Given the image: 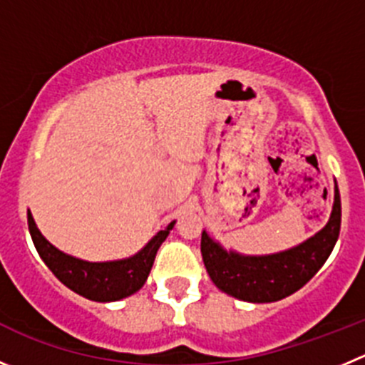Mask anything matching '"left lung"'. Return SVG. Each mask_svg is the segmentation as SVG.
Here are the masks:
<instances>
[{"label":"left lung","mask_w":365,"mask_h":365,"mask_svg":"<svg viewBox=\"0 0 365 365\" xmlns=\"http://www.w3.org/2000/svg\"><path fill=\"white\" fill-rule=\"evenodd\" d=\"M341 232V195L329 222L304 244L270 256H240L215 244L207 232L200 238V252L211 281L222 292L249 303H272L297 292L324 265Z\"/></svg>","instance_id":"8db88e82"}]
</instances>
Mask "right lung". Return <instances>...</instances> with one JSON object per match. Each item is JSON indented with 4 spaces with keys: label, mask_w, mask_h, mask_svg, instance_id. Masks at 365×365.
Wrapping results in <instances>:
<instances>
[{
    "label": "right lung",
    "mask_w": 365,
    "mask_h": 365,
    "mask_svg": "<svg viewBox=\"0 0 365 365\" xmlns=\"http://www.w3.org/2000/svg\"><path fill=\"white\" fill-rule=\"evenodd\" d=\"M175 222L166 229L159 231L145 249H141L136 256L128 259H120V262H107V263H89L84 259L73 258V256L64 255L57 247L50 244L46 238L41 235L34 222L32 215L29 211V229L32 235L34 245L37 252L46 263L48 269L62 281V283L71 289L73 292L81 294L91 301H118L130 294L138 292L147 281L148 272L154 265L155 252L159 245L168 237L170 229Z\"/></svg>",
    "instance_id": "add662e5"
}]
</instances>
